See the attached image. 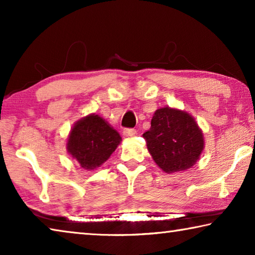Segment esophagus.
I'll return each instance as SVG.
<instances>
[{"label": "esophagus", "instance_id": "34e87169", "mask_svg": "<svg viewBox=\"0 0 255 255\" xmlns=\"http://www.w3.org/2000/svg\"><path fill=\"white\" fill-rule=\"evenodd\" d=\"M123 132H124L125 137H133L136 135V130H135V129H131V128L124 129Z\"/></svg>", "mask_w": 255, "mask_h": 255}]
</instances>
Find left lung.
<instances>
[{"instance_id":"1","label":"left lung","mask_w":255,"mask_h":255,"mask_svg":"<svg viewBox=\"0 0 255 255\" xmlns=\"http://www.w3.org/2000/svg\"><path fill=\"white\" fill-rule=\"evenodd\" d=\"M143 137L154 162L169 174L192 167L205 148L204 132L196 119L175 108L155 111L149 130Z\"/></svg>"}]
</instances>
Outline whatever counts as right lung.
I'll return each instance as SVG.
<instances>
[{"instance_id": "obj_1", "label": "right lung", "mask_w": 255, "mask_h": 255, "mask_svg": "<svg viewBox=\"0 0 255 255\" xmlns=\"http://www.w3.org/2000/svg\"><path fill=\"white\" fill-rule=\"evenodd\" d=\"M122 141L119 132L99 115L81 118L72 127L67 138L68 154L82 169L92 171L101 166Z\"/></svg>"}]
</instances>
